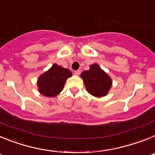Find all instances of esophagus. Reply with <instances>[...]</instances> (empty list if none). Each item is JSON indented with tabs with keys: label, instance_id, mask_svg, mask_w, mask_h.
Returning a JSON list of instances; mask_svg holds the SVG:
<instances>
[{
	"label": "esophagus",
	"instance_id": "esophagus-1",
	"mask_svg": "<svg viewBox=\"0 0 155 155\" xmlns=\"http://www.w3.org/2000/svg\"><path fill=\"white\" fill-rule=\"evenodd\" d=\"M81 74V71L78 70V71H74V74L75 75H79Z\"/></svg>",
	"mask_w": 155,
	"mask_h": 155
}]
</instances>
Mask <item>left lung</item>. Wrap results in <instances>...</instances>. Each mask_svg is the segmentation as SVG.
<instances>
[{
	"label": "left lung",
	"mask_w": 155,
	"mask_h": 155,
	"mask_svg": "<svg viewBox=\"0 0 155 155\" xmlns=\"http://www.w3.org/2000/svg\"><path fill=\"white\" fill-rule=\"evenodd\" d=\"M81 78L84 81L87 92L97 98L107 95L113 85L109 75L97 64L90 65L89 70L83 71Z\"/></svg>",
	"instance_id": "8db88e82"
}]
</instances>
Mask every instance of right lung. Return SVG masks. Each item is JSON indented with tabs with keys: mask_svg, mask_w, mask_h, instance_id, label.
Listing matches in <instances>:
<instances>
[{
	"mask_svg": "<svg viewBox=\"0 0 155 155\" xmlns=\"http://www.w3.org/2000/svg\"><path fill=\"white\" fill-rule=\"evenodd\" d=\"M72 76L70 70L54 64L37 79L39 93L46 97H56L64 89L67 79Z\"/></svg>",
	"mask_w": 155,
	"mask_h": 155,
	"instance_id": "right-lung-1",
	"label": "right lung"
}]
</instances>
